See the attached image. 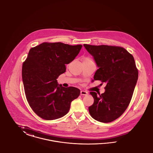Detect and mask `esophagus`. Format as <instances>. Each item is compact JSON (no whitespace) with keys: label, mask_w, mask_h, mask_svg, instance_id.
Segmentation results:
<instances>
[{"label":"esophagus","mask_w":153,"mask_h":153,"mask_svg":"<svg viewBox=\"0 0 153 153\" xmlns=\"http://www.w3.org/2000/svg\"><path fill=\"white\" fill-rule=\"evenodd\" d=\"M88 93L87 92V91H85L82 90V91H80V95H88Z\"/></svg>","instance_id":"obj_1"}]
</instances>
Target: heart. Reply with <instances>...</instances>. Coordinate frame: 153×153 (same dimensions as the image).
Here are the masks:
<instances>
[{"label":"heart","instance_id":"b5f03b06","mask_svg":"<svg viewBox=\"0 0 153 153\" xmlns=\"http://www.w3.org/2000/svg\"><path fill=\"white\" fill-rule=\"evenodd\" d=\"M83 61H88V62H91V61H92V60L90 59V58H84V59L83 60Z\"/></svg>","mask_w":153,"mask_h":153}]
</instances>
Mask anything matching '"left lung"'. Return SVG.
I'll return each instance as SVG.
<instances>
[{
	"mask_svg": "<svg viewBox=\"0 0 153 153\" xmlns=\"http://www.w3.org/2000/svg\"><path fill=\"white\" fill-rule=\"evenodd\" d=\"M98 67L94 80L106 84L105 92H90L94 103L89 106L95 120L108 123L120 117L127 109L138 79V71L133 56L125 48L108 45L84 44Z\"/></svg>",
	"mask_w": 153,
	"mask_h": 153,
	"instance_id": "8db88e82",
	"label": "left lung"
}]
</instances>
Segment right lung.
<instances>
[{"label": "right lung", "mask_w": 153, "mask_h": 153, "mask_svg": "<svg viewBox=\"0 0 153 153\" xmlns=\"http://www.w3.org/2000/svg\"><path fill=\"white\" fill-rule=\"evenodd\" d=\"M82 47L44 42L30 50L23 65L22 79L27 101L39 117L45 120L63 117L68 113L71 101L79 96V89L64 87L56 79Z\"/></svg>", "instance_id": "obj_1"}]
</instances>
